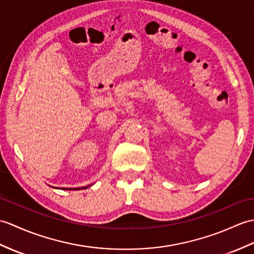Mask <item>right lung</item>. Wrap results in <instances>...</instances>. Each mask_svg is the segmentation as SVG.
Listing matches in <instances>:
<instances>
[{
    "mask_svg": "<svg viewBox=\"0 0 254 254\" xmlns=\"http://www.w3.org/2000/svg\"><path fill=\"white\" fill-rule=\"evenodd\" d=\"M93 185V184H92ZM91 185L88 186H84V187H78V188H61V190H85V188H88ZM54 188H57V187H54ZM58 190V188H57Z\"/></svg>",
    "mask_w": 254,
    "mask_h": 254,
    "instance_id": "add662e5",
    "label": "right lung"
}]
</instances>
